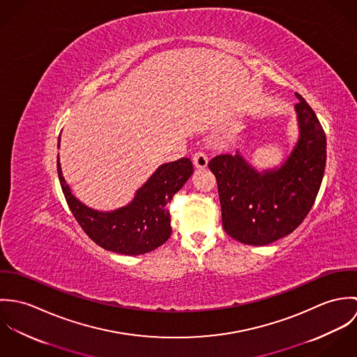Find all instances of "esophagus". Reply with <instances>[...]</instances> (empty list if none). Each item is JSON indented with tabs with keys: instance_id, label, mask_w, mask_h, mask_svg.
Here are the masks:
<instances>
[{
	"instance_id": "obj_1",
	"label": "esophagus",
	"mask_w": 357,
	"mask_h": 357,
	"mask_svg": "<svg viewBox=\"0 0 357 357\" xmlns=\"http://www.w3.org/2000/svg\"><path fill=\"white\" fill-rule=\"evenodd\" d=\"M192 160H194V165L195 167H199V169H204L207 166V162H208V158L204 151H198V153H194L192 156Z\"/></svg>"
}]
</instances>
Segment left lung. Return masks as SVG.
Listing matches in <instances>:
<instances>
[{
	"label": "left lung",
	"instance_id": "obj_1",
	"mask_svg": "<svg viewBox=\"0 0 357 357\" xmlns=\"http://www.w3.org/2000/svg\"><path fill=\"white\" fill-rule=\"evenodd\" d=\"M300 137L280 167L257 172L241 153L208 162L218 187L222 227L235 241L265 246L290 235L314 204L326 166V133L310 105L296 93Z\"/></svg>",
	"mask_w": 357,
	"mask_h": 357
}]
</instances>
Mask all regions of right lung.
I'll use <instances>...</instances> for the list:
<instances>
[{
	"mask_svg": "<svg viewBox=\"0 0 357 357\" xmlns=\"http://www.w3.org/2000/svg\"><path fill=\"white\" fill-rule=\"evenodd\" d=\"M192 172V162L188 158L160 165L149 181L137 190L130 204L102 213L81 204L71 194L57 155L60 185L81 228L102 249L125 255H146L170 238L172 227L167 204L187 183Z\"/></svg>",
	"mask_w": 357,
	"mask_h": 357,
	"instance_id": "obj_1",
	"label": "right lung"
}]
</instances>
